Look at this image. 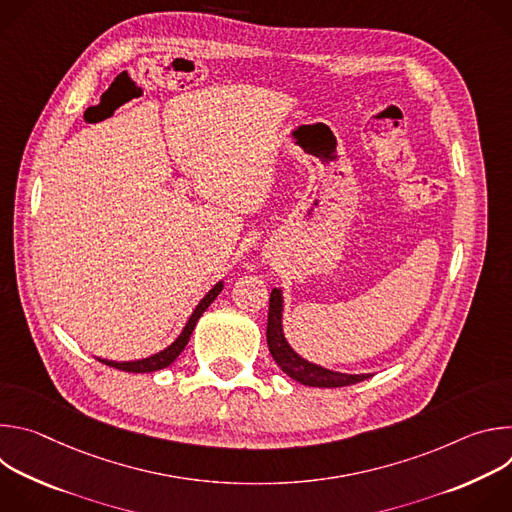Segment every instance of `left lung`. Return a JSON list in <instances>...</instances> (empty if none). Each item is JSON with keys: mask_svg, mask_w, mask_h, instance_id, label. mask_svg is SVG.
<instances>
[{"mask_svg": "<svg viewBox=\"0 0 512 512\" xmlns=\"http://www.w3.org/2000/svg\"><path fill=\"white\" fill-rule=\"evenodd\" d=\"M267 346L273 360L279 364L281 371L294 381L308 387H346L369 379L371 375H344L334 373L318 364H312L298 356L283 338L281 330V291L273 289L269 298V314H267Z\"/></svg>", "mask_w": 512, "mask_h": 512, "instance_id": "left-lung-1", "label": "left lung"}]
</instances>
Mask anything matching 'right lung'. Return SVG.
I'll use <instances>...</instances> for the list:
<instances>
[{"label": "right lung", "instance_id": "obj_1", "mask_svg": "<svg viewBox=\"0 0 512 512\" xmlns=\"http://www.w3.org/2000/svg\"><path fill=\"white\" fill-rule=\"evenodd\" d=\"M223 291V281H218L208 294L202 298V302L196 306V310L192 312L188 324L184 326L182 334L176 338V342H172L166 350L150 356V358H143V360H133V362H113V360H101L103 364H107V367H113V369H119V371H125V373H154V371H160V369H166L170 367V364L180 356V352L186 348L190 336H192V330L198 322V318L206 312V308L214 302V298L221 294Z\"/></svg>", "mask_w": 512, "mask_h": 512}]
</instances>
